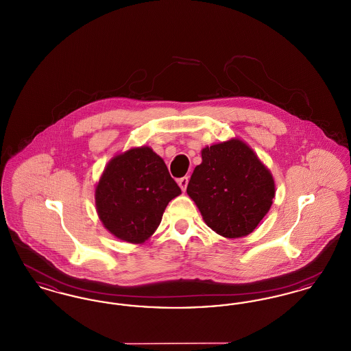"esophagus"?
Returning a JSON list of instances; mask_svg holds the SVG:
<instances>
[{
    "label": "esophagus",
    "mask_w": 351,
    "mask_h": 351,
    "mask_svg": "<svg viewBox=\"0 0 351 351\" xmlns=\"http://www.w3.org/2000/svg\"><path fill=\"white\" fill-rule=\"evenodd\" d=\"M188 182H189L188 176H184V178H180V179L178 180V184H179V186L182 188V191H185V189H186V185H188Z\"/></svg>",
    "instance_id": "34e87169"
}]
</instances>
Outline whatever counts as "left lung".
Returning a JSON list of instances; mask_svg holds the SVG:
<instances>
[{
    "label": "left lung",
    "mask_w": 351,
    "mask_h": 351,
    "mask_svg": "<svg viewBox=\"0 0 351 351\" xmlns=\"http://www.w3.org/2000/svg\"><path fill=\"white\" fill-rule=\"evenodd\" d=\"M186 193L205 223L225 238L252 233L267 215L275 196L268 168L241 139L221 142L201 151Z\"/></svg>",
    "instance_id": "obj_1"
}]
</instances>
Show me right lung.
<instances>
[{
	"label": "right lung",
	"mask_w": 351,
	"mask_h": 351,
	"mask_svg": "<svg viewBox=\"0 0 351 351\" xmlns=\"http://www.w3.org/2000/svg\"><path fill=\"white\" fill-rule=\"evenodd\" d=\"M182 193L163 159L150 147L116 155L96 186L104 226L121 241L143 243L158 229L168 202Z\"/></svg>",
	"instance_id": "obj_1"
}]
</instances>
